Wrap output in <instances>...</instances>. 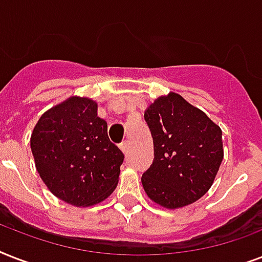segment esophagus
Masks as SVG:
<instances>
[{
  "label": "esophagus",
  "mask_w": 262,
  "mask_h": 262,
  "mask_svg": "<svg viewBox=\"0 0 262 262\" xmlns=\"http://www.w3.org/2000/svg\"><path fill=\"white\" fill-rule=\"evenodd\" d=\"M119 148L122 149L123 154H127V151H129V143L125 140V141H122V143L119 144Z\"/></svg>",
  "instance_id": "1"
}]
</instances>
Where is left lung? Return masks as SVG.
I'll return each mask as SVG.
<instances>
[{"label": "left lung", "mask_w": 262, "mask_h": 262, "mask_svg": "<svg viewBox=\"0 0 262 262\" xmlns=\"http://www.w3.org/2000/svg\"><path fill=\"white\" fill-rule=\"evenodd\" d=\"M144 119L154 139V162L141 177L148 197L168 209L201 199L223 160L222 129L174 92L156 99Z\"/></svg>", "instance_id": "obj_1"}]
</instances>
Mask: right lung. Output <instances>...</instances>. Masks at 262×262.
<instances>
[{
	"instance_id": "obj_1",
	"label": "right lung",
	"mask_w": 262,
	"mask_h": 262,
	"mask_svg": "<svg viewBox=\"0 0 262 262\" xmlns=\"http://www.w3.org/2000/svg\"><path fill=\"white\" fill-rule=\"evenodd\" d=\"M31 151L49 190L76 207L106 200L117 187L125 158L108 139L96 102L79 96L39 118L31 135Z\"/></svg>"
}]
</instances>
